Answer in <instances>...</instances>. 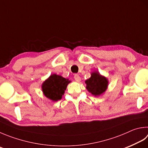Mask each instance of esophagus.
I'll list each match as a JSON object with an SVG mask.
<instances>
[{
    "label": "esophagus",
    "instance_id": "1",
    "mask_svg": "<svg viewBox=\"0 0 148 148\" xmlns=\"http://www.w3.org/2000/svg\"><path fill=\"white\" fill-rule=\"evenodd\" d=\"M74 79L77 82H80V77L78 74H75L74 75Z\"/></svg>",
    "mask_w": 148,
    "mask_h": 148
}]
</instances>
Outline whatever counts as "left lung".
I'll list each match as a JSON object with an SVG mask.
<instances>
[{"instance_id":"8db88e82","label":"left lung","mask_w":148,"mask_h":148,"mask_svg":"<svg viewBox=\"0 0 148 148\" xmlns=\"http://www.w3.org/2000/svg\"><path fill=\"white\" fill-rule=\"evenodd\" d=\"M86 83L88 91L95 96H99L106 90L108 82L106 78L100 75L98 72H94L90 79L86 80Z\"/></svg>"}]
</instances>
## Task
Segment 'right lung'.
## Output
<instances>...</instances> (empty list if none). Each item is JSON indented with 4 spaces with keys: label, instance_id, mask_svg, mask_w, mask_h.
Returning <instances> with one entry per match:
<instances>
[{
    "label": "right lung",
    "instance_id": "obj_1",
    "mask_svg": "<svg viewBox=\"0 0 148 148\" xmlns=\"http://www.w3.org/2000/svg\"><path fill=\"white\" fill-rule=\"evenodd\" d=\"M70 82L68 79L57 75L56 74L51 75L42 84L43 93L46 97L53 101H57L62 98L64 91L66 90L67 86Z\"/></svg>",
    "mask_w": 148,
    "mask_h": 148
}]
</instances>
